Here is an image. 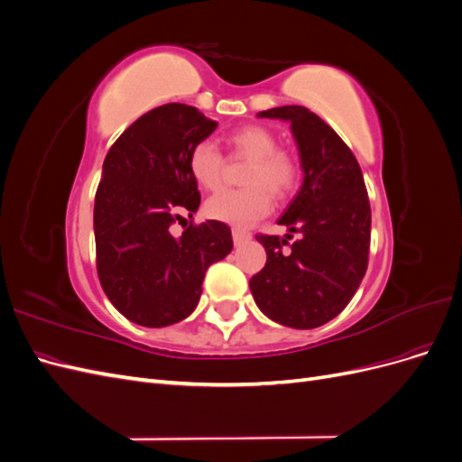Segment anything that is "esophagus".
I'll list each match as a JSON object with an SVG mask.
<instances>
[{
	"label": "esophagus",
	"mask_w": 462,
	"mask_h": 462,
	"mask_svg": "<svg viewBox=\"0 0 462 462\" xmlns=\"http://www.w3.org/2000/svg\"><path fill=\"white\" fill-rule=\"evenodd\" d=\"M231 235H233V243L235 246H239L243 243H246L250 239V235L245 231V229H239V227H233L231 229Z\"/></svg>",
	"instance_id": "34e87169"
}]
</instances>
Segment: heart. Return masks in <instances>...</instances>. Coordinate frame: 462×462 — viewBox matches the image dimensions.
I'll return each instance as SVG.
<instances>
[{
  "mask_svg": "<svg viewBox=\"0 0 462 462\" xmlns=\"http://www.w3.org/2000/svg\"><path fill=\"white\" fill-rule=\"evenodd\" d=\"M235 156L250 160L243 173V189L214 194L206 202V214L227 226L246 227L263 217L275 199H285L297 185V163L287 152L279 150L277 136L260 125H246L227 136ZM189 170L204 189H217L223 175V158L212 143H199L189 153Z\"/></svg>",
  "mask_w": 462,
  "mask_h": 462,
  "instance_id": "obj_1",
  "label": "heart"
}]
</instances>
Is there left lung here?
Listing matches in <instances>:
<instances>
[{
  "label": "left lung",
  "mask_w": 462,
  "mask_h": 462,
  "mask_svg": "<svg viewBox=\"0 0 462 462\" xmlns=\"http://www.w3.org/2000/svg\"><path fill=\"white\" fill-rule=\"evenodd\" d=\"M291 123L300 156L302 187L279 217L291 235H256L263 268L250 279L258 309L295 329L328 324L353 299L368 268L372 212L360 165L326 121L302 106L260 111Z\"/></svg>",
  "instance_id": "left-lung-1"
}]
</instances>
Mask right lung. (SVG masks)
I'll use <instances>...</instances> for the list:
<instances>
[{
	"label": "right lung",
	"instance_id": "right-lung-1",
	"mask_svg": "<svg viewBox=\"0 0 462 462\" xmlns=\"http://www.w3.org/2000/svg\"><path fill=\"white\" fill-rule=\"evenodd\" d=\"M217 127L197 107L165 104L138 117L109 148L94 200L96 268L111 304L144 328H165L197 309L206 270L226 258L231 229L208 219L171 226L200 206L189 153Z\"/></svg>",
	"mask_w": 462,
	"mask_h": 462
}]
</instances>
